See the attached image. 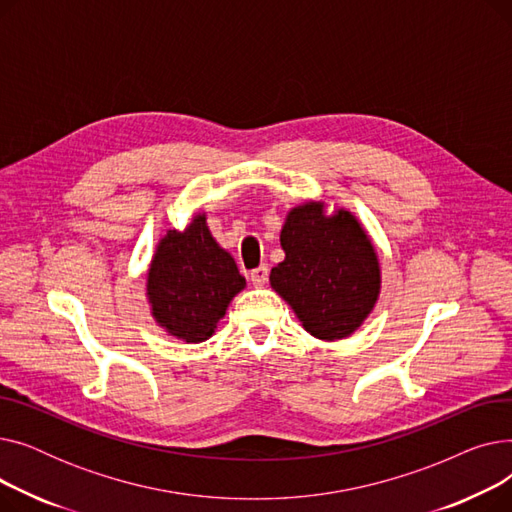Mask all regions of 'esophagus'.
Wrapping results in <instances>:
<instances>
[{"instance_id": "obj_1", "label": "esophagus", "mask_w": 512, "mask_h": 512, "mask_svg": "<svg viewBox=\"0 0 512 512\" xmlns=\"http://www.w3.org/2000/svg\"><path fill=\"white\" fill-rule=\"evenodd\" d=\"M267 276H270V270H267V265H259L257 270L251 272L253 286H263L267 282Z\"/></svg>"}]
</instances>
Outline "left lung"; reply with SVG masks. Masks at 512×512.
Here are the masks:
<instances>
[{"instance_id":"8db88e82","label":"left lung","mask_w":512,"mask_h":512,"mask_svg":"<svg viewBox=\"0 0 512 512\" xmlns=\"http://www.w3.org/2000/svg\"><path fill=\"white\" fill-rule=\"evenodd\" d=\"M309 201L288 211L280 232L286 253L270 282L303 328L319 340L351 336L380 297V261L351 211L326 215Z\"/></svg>"}]
</instances>
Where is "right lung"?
<instances>
[{
	"instance_id": "add662e5",
	"label": "right lung",
	"mask_w": 512,
	"mask_h": 512,
	"mask_svg": "<svg viewBox=\"0 0 512 512\" xmlns=\"http://www.w3.org/2000/svg\"><path fill=\"white\" fill-rule=\"evenodd\" d=\"M245 286L232 255L211 236L205 213H197L182 232L168 230L159 240L147 274V299L161 328L197 344L215 332Z\"/></svg>"
}]
</instances>
